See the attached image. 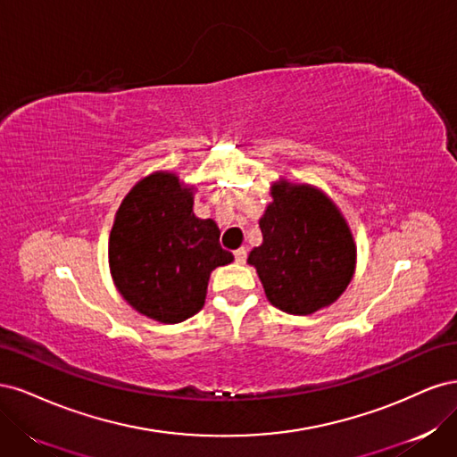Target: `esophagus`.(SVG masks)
Listing matches in <instances>:
<instances>
[{
	"label": "esophagus",
	"mask_w": 457,
	"mask_h": 457,
	"mask_svg": "<svg viewBox=\"0 0 457 457\" xmlns=\"http://www.w3.org/2000/svg\"><path fill=\"white\" fill-rule=\"evenodd\" d=\"M234 259H237V262H240V265H244L245 259H247V250H245V247H240V250L234 252Z\"/></svg>",
	"instance_id": "34e87169"
}]
</instances>
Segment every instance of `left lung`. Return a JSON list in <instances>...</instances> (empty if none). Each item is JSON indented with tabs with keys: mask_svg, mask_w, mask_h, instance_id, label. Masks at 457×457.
I'll return each instance as SVG.
<instances>
[{
	"mask_svg": "<svg viewBox=\"0 0 457 457\" xmlns=\"http://www.w3.org/2000/svg\"><path fill=\"white\" fill-rule=\"evenodd\" d=\"M270 196L259 219L262 244L247 262L255 267L270 305L307 316L347 289L356 245L347 220L322 190L280 181L270 187Z\"/></svg>",
	"mask_w": 457,
	"mask_h": 457,
	"instance_id": "8db88e82",
	"label": "left lung"
}]
</instances>
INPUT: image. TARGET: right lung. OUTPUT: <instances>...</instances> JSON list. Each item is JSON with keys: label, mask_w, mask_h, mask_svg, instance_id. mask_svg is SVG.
<instances>
[{"label": "right lung", "mask_w": 457, "mask_h": 457, "mask_svg": "<svg viewBox=\"0 0 457 457\" xmlns=\"http://www.w3.org/2000/svg\"><path fill=\"white\" fill-rule=\"evenodd\" d=\"M192 192L175 173H152L128 192L110 230L108 262L118 292L162 324L200 312L212 270L234 259L219 244L215 220L192 212Z\"/></svg>", "instance_id": "right-lung-1"}]
</instances>
